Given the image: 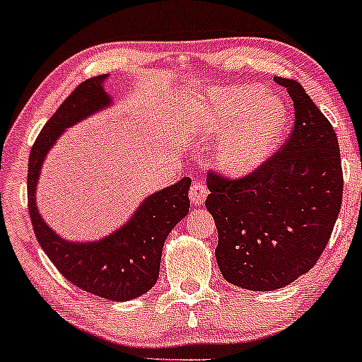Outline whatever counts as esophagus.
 <instances>
[{"mask_svg": "<svg viewBox=\"0 0 362 362\" xmlns=\"http://www.w3.org/2000/svg\"><path fill=\"white\" fill-rule=\"evenodd\" d=\"M206 194H209L206 186L203 185L202 181H193L192 188H189V198H192V202L194 203V205H203Z\"/></svg>", "mask_w": 362, "mask_h": 362, "instance_id": "esophagus-1", "label": "esophagus"}]
</instances>
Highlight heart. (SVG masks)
I'll return each mask as SVG.
<instances>
[{
	"mask_svg": "<svg viewBox=\"0 0 362 362\" xmlns=\"http://www.w3.org/2000/svg\"><path fill=\"white\" fill-rule=\"evenodd\" d=\"M186 128L214 136L226 132L218 144V165L230 176L257 169L279 144L287 124L282 100L265 97L258 85L215 90L185 111Z\"/></svg>",
	"mask_w": 362,
	"mask_h": 362,
	"instance_id": "obj_1",
	"label": "heart"
}]
</instances>
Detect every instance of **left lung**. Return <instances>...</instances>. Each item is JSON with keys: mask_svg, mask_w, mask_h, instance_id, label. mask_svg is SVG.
<instances>
[{"mask_svg": "<svg viewBox=\"0 0 362 362\" xmlns=\"http://www.w3.org/2000/svg\"><path fill=\"white\" fill-rule=\"evenodd\" d=\"M294 103L286 145L245 177L209 173L218 233L215 258L227 282L275 291L310 272L330 241L342 205L344 176L334 127L301 83L275 76Z\"/></svg>", "mask_w": 362, "mask_h": 362, "instance_id": "8db88e82", "label": "left lung"}]
</instances>
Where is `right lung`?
<instances>
[{"instance_id":"obj_1","label":"right lung","mask_w":362,"mask_h":362,"mask_svg":"<svg viewBox=\"0 0 362 362\" xmlns=\"http://www.w3.org/2000/svg\"><path fill=\"white\" fill-rule=\"evenodd\" d=\"M105 78L107 75H99L80 83L39 133L28 156V214L40 247L64 279L109 301H129L156 286L165 238L189 212L192 180L182 177L150 194L127 224L99 241H66L44 222L35 203L40 168L61 133L111 104L103 85Z\"/></svg>"}]
</instances>
